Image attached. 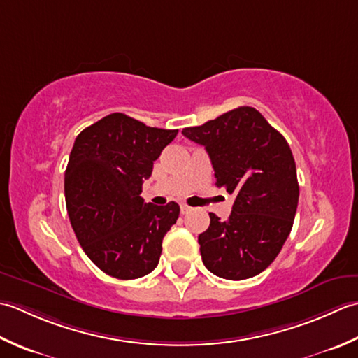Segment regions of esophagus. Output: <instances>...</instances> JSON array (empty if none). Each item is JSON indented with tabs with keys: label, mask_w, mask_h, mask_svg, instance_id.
I'll return each instance as SVG.
<instances>
[{
	"label": "esophagus",
	"mask_w": 358,
	"mask_h": 358,
	"mask_svg": "<svg viewBox=\"0 0 358 358\" xmlns=\"http://www.w3.org/2000/svg\"><path fill=\"white\" fill-rule=\"evenodd\" d=\"M192 210H193V208L185 206V203H182V206H180V213H182V215H187V213H189V211H192Z\"/></svg>",
	"instance_id": "obj_1"
}]
</instances>
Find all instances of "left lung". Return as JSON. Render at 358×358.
Masks as SVG:
<instances>
[{"instance_id":"obj_1","label":"left lung","mask_w":358,"mask_h":358,"mask_svg":"<svg viewBox=\"0 0 358 358\" xmlns=\"http://www.w3.org/2000/svg\"><path fill=\"white\" fill-rule=\"evenodd\" d=\"M182 134L206 147L216 187L235 196L231 215L210 213L202 262L225 280H247L278 257L294 225L300 187L286 138L252 106H239Z\"/></svg>"}]
</instances>
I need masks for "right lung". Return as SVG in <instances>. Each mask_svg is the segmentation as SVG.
Wrapping results in <instances>:
<instances>
[{
  "label": "right lung",
  "mask_w": 358,
  "mask_h": 358,
  "mask_svg": "<svg viewBox=\"0 0 358 358\" xmlns=\"http://www.w3.org/2000/svg\"><path fill=\"white\" fill-rule=\"evenodd\" d=\"M178 129L151 128L122 113L80 133L64 173V196L80 245L101 272L136 280L159 264L179 206L145 203L142 184Z\"/></svg>",
  "instance_id": "1"
}]
</instances>
